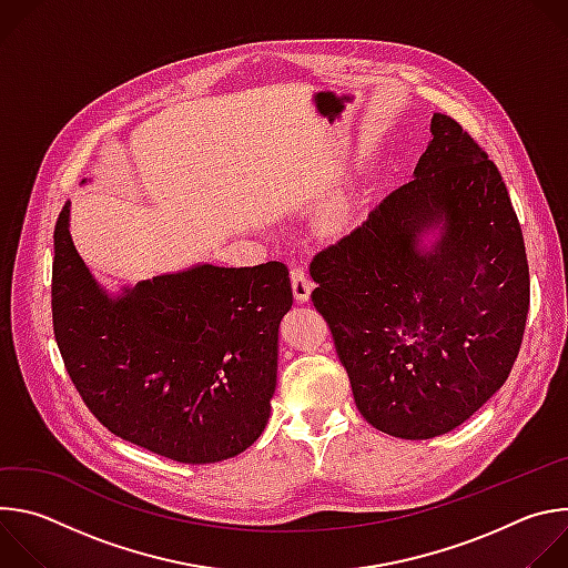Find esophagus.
Returning <instances> with one entry per match:
<instances>
[{
    "label": "esophagus",
    "mask_w": 568,
    "mask_h": 568,
    "mask_svg": "<svg viewBox=\"0 0 568 568\" xmlns=\"http://www.w3.org/2000/svg\"><path fill=\"white\" fill-rule=\"evenodd\" d=\"M292 290H294V298L298 303H307L310 294L314 290V283L303 274V270H292Z\"/></svg>",
    "instance_id": "esophagus-1"
}]
</instances>
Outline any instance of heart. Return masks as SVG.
Segmentation results:
<instances>
[{"mask_svg": "<svg viewBox=\"0 0 568 568\" xmlns=\"http://www.w3.org/2000/svg\"><path fill=\"white\" fill-rule=\"evenodd\" d=\"M353 215H355V206L353 200L342 195L331 200L328 204H323L318 215H316V229L328 235V237H337L342 233L348 231V226L353 224Z\"/></svg>", "mask_w": 568, "mask_h": 568, "instance_id": "1", "label": "heart"}]
</instances>
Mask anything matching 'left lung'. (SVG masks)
Returning a JSON list of instances; mask_svg holds the SVG:
<instances>
[{
  "mask_svg": "<svg viewBox=\"0 0 568 568\" xmlns=\"http://www.w3.org/2000/svg\"><path fill=\"white\" fill-rule=\"evenodd\" d=\"M310 274L375 429L443 436L508 379L530 305L524 235L497 166L454 119L432 116L414 180L316 254Z\"/></svg>",
  "mask_w": 568,
  "mask_h": 568,
  "instance_id": "1",
  "label": "left lung"
}]
</instances>
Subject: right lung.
<instances>
[{
  "mask_svg": "<svg viewBox=\"0 0 568 568\" xmlns=\"http://www.w3.org/2000/svg\"><path fill=\"white\" fill-rule=\"evenodd\" d=\"M53 250V335L103 427L189 465L233 458L261 438L292 307L283 263H202L110 294L73 247L69 202Z\"/></svg>",
  "mask_w": 568,
  "mask_h": 568,
  "instance_id": "right-lung-1",
  "label": "right lung"
}]
</instances>
